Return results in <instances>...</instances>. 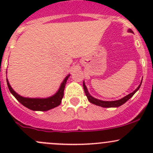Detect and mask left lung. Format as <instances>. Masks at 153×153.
Instances as JSON below:
<instances>
[{
    "instance_id": "obj_1",
    "label": "left lung",
    "mask_w": 153,
    "mask_h": 153,
    "mask_svg": "<svg viewBox=\"0 0 153 153\" xmlns=\"http://www.w3.org/2000/svg\"><path fill=\"white\" fill-rule=\"evenodd\" d=\"M128 32H132V33L133 32H132V29H128ZM141 83H142V81L141 82L140 85L138 86V87H137V89H135V90H134L133 92H131L130 94L126 95V96L124 97V98H121V99H119V100H116V101H101V100L97 99V98L92 97V95H91L89 93V92H88V89H87V88H86L84 81V83H83V86H84V92H85L86 97H87L88 101H89L90 103H92V104H95V105H97V106H101V107H105V108H107V107H118V106L123 105V104H125V103H126V101H127L129 99V98H131L132 96H133L134 94H135V92H136L139 89L140 86H141Z\"/></svg>"
}]
</instances>
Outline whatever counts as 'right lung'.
I'll return each mask as SVG.
<instances>
[{
	"label": "right lung",
	"instance_id": "1",
	"mask_svg": "<svg viewBox=\"0 0 153 153\" xmlns=\"http://www.w3.org/2000/svg\"><path fill=\"white\" fill-rule=\"evenodd\" d=\"M69 76H70V74H69V75L66 76L63 82L61 83L59 89H58V90L57 91V92L55 95L45 98H31L21 96V95H18L17 92H15L13 90L7 78V82L11 93L15 96V98L22 105H24V106L28 108V109L33 111H47L51 109H53V108L56 107V106H59L61 104L62 98L64 97V89H65L66 83H67V81Z\"/></svg>",
	"mask_w": 153,
	"mask_h": 153
}]
</instances>
